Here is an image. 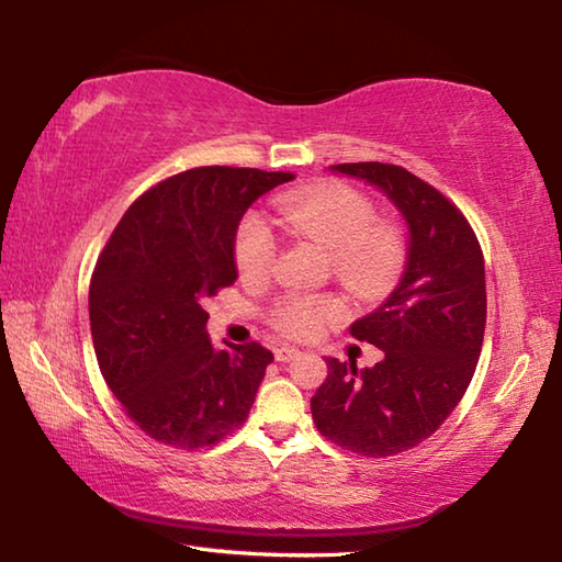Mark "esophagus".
I'll use <instances>...</instances> for the list:
<instances>
[{"instance_id":"1","label":"esophagus","mask_w":562,"mask_h":562,"mask_svg":"<svg viewBox=\"0 0 562 562\" xmlns=\"http://www.w3.org/2000/svg\"><path fill=\"white\" fill-rule=\"evenodd\" d=\"M297 357H300V349H294V347L274 349V359H278V361H292V359H297Z\"/></svg>"}]
</instances>
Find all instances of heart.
Listing matches in <instances>:
<instances>
[{
  "label": "heart",
  "instance_id": "heart-1",
  "mask_svg": "<svg viewBox=\"0 0 562 562\" xmlns=\"http://www.w3.org/2000/svg\"><path fill=\"white\" fill-rule=\"evenodd\" d=\"M280 217L288 231L319 243L331 252L339 280L361 297H379L392 290L406 260V243L398 227L376 223L367 195L349 186H317L280 198ZM278 252V237L260 213L243 217L235 237V262L243 274H265ZM331 294H284L272 307L274 327L290 337H312L322 325L341 315Z\"/></svg>",
  "mask_w": 562,
  "mask_h": 562
}]
</instances>
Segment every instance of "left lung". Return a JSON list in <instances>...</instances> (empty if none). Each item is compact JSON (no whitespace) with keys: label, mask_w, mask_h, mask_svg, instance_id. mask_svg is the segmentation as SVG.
<instances>
[{"label":"left lung","mask_w":562,"mask_h":562,"mask_svg":"<svg viewBox=\"0 0 562 562\" xmlns=\"http://www.w3.org/2000/svg\"><path fill=\"white\" fill-rule=\"evenodd\" d=\"M392 201L406 223V265L392 294L349 327L384 351L374 367L327 359L312 396L317 429L361 456L402 453L439 429L471 384L486 329L483 252L459 207L392 164L329 166Z\"/></svg>","instance_id":"1"}]
</instances>
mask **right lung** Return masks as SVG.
<instances>
[{"label": "right lung", "mask_w": 562, "mask_h": 562, "mask_svg": "<svg viewBox=\"0 0 562 562\" xmlns=\"http://www.w3.org/2000/svg\"><path fill=\"white\" fill-rule=\"evenodd\" d=\"M292 178L186 170L140 195L103 247L89 288L93 349L113 396L150 439L201 449L250 414L272 351L258 341L215 347L203 302L237 280L247 207Z\"/></svg>", "instance_id": "1"}]
</instances>
